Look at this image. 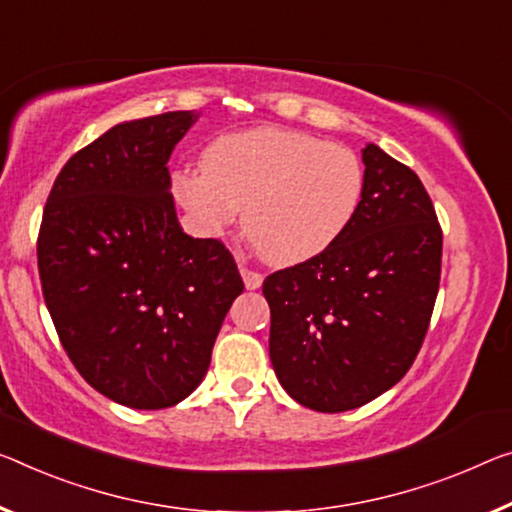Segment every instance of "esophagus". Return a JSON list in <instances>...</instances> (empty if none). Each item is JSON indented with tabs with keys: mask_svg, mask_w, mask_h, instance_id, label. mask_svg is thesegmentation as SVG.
Here are the masks:
<instances>
[{
	"mask_svg": "<svg viewBox=\"0 0 512 512\" xmlns=\"http://www.w3.org/2000/svg\"><path fill=\"white\" fill-rule=\"evenodd\" d=\"M240 274H242V279H245V286L249 290L261 288V283H263V274L261 272L251 270V267H247V265H240Z\"/></svg>",
	"mask_w": 512,
	"mask_h": 512,
	"instance_id": "obj_1",
	"label": "esophagus"
}]
</instances>
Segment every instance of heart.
<instances>
[{"instance_id":"1","label":"heart","mask_w":512,"mask_h":512,"mask_svg":"<svg viewBox=\"0 0 512 512\" xmlns=\"http://www.w3.org/2000/svg\"><path fill=\"white\" fill-rule=\"evenodd\" d=\"M203 233L242 231L267 263L295 265L341 238L364 196V167L348 146L302 130L254 128L203 148L201 171L171 178Z\"/></svg>"}]
</instances>
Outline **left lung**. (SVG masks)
<instances>
[{
    "label": "left lung",
    "mask_w": 512,
    "mask_h": 512,
    "mask_svg": "<svg viewBox=\"0 0 512 512\" xmlns=\"http://www.w3.org/2000/svg\"><path fill=\"white\" fill-rule=\"evenodd\" d=\"M364 196L332 247L263 281L281 387L316 412L355 410L410 371L442 277V226L426 187L364 148Z\"/></svg>",
    "instance_id": "8db88e82"
}]
</instances>
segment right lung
<instances>
[{
	"label": "right lung",
	"mask_w": 512,
	"mask_h": 512,
	"mask_svg": "<svg viewBox=\"0 0 512 512\" xmlns=\"http://www.w3.org/2000/svg\"><path fill=\"white\" fill-rule=\"evenodd\" d=\"M196 116L114 125L77 151L47 196L36 254L68 359L114 403L162 410L199 387L245 290L222 240L190 238L167 169Z\"/></svg>",
	"instance_id": "obj_1"
}]
</instances>
